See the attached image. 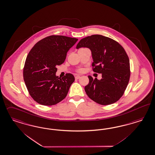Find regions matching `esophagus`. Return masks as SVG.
Instances as JSON below:
<instances>
[{
  "instance_id": "34e87169",
  "label": "esophagus",
  "mask_w": 155,
  "mask_h": 155,
  "mask_svg": "<svg viewBox=\"0 0 155 155\" xmlns=\"http://www.w3.org/2000/svg\"><path fill=\"white\" fill-rule=\"evenodd\" d=\"M80 76H79V75L75 76V79H76V80H78V79H80Z\"/></svg>"
}]
</instances>
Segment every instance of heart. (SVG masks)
I'll return each mask as SVG.
<instances>
[{
	"mask_svg": "<svg viewBox=\"0 0 155 155\" xmlns=\"http://www.w3.org/2000/svg\"><path fill=\"white\" fill-rule=\"evenodd\" d=\"M81 71H82V69H80L79 70V72H81Z\"/></svg>",
	"mask_w": 155,
	"mask_h": 155,
	"instance_id": "obj_1",
	"label": "heart"
}]
</instances>
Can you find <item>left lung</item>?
Instances as JSON below:
<instances>
[{
    "mask_svg": "<svg viewBox=\"0 0 155 155\" xmlns=\"http://www.w3.org/2000/svg\"><path fill=\"white\" fill-rule=\"evenodd\" d=\"M87 48L91 51L95 72L102 74V79L88 76L85 87L87 95L102 105L116 102L123 95L128 84L130 72L129 59L123 47L117 41L102 35H92L79 42L76 49Z\"/></svg>",
    "mask_w": 155,
    "mask_h": 155,
    "instance_id": "left-lung-1",
    "label": "left lung"
}]
</instances>
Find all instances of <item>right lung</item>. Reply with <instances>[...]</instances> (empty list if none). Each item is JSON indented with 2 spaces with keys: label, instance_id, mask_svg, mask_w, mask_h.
<instances>
[{
  "label": "right lung",
  "instance_id": "1",
  "mask_svg": "<svg viewBox=\"0 0 155 155\" xmlns=\"http://www.w3.org/2000/svg\"><path fill=\"white\" fill-rule=\"evenodd\" d=\"M78 39L64 35H51L38 41L26 58L23 79L30 96L37 103L52 106L66 97L75 81L67 74L61 79L56 76V66L63 63L67 53Z\"/></svg>",
  "mask_w": 155,
  "mask_h": 155
}]
</instances>
